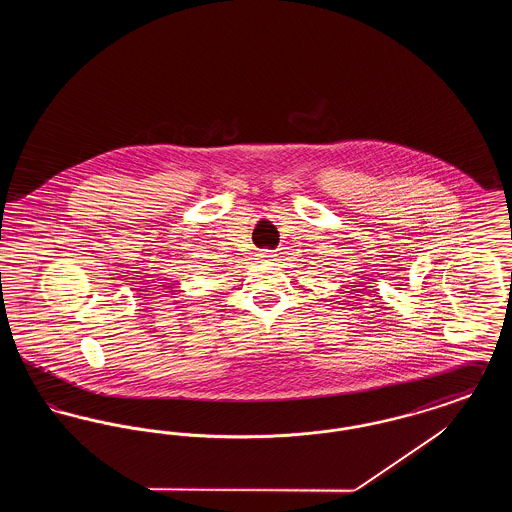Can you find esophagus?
<instances>
[{
  "mask_svg": "<svg viewBox=\"0 0 512 512\" xmlns=\"http://www.w3.org/2000/svg\"><path fill=\"white\" fill-rule=\"evenodd\" d=\"M259 261H261V263H274V261H276V253L265 249V251L259 253Z\"/></svg>",
  "mask_w": 512,
  "mask_h": 512,
  "instance_id": "34e87169",
  "label": "esophagus"
}]
</instances>
